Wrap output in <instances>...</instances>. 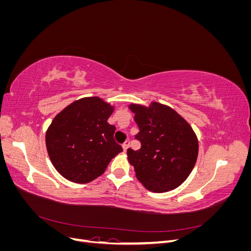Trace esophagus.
<instances>
[{
    "mask_svg": "<svg viewBox=\"0 0 251 251\" xmlns=\"http://www.w3.org/2000/svg\"><path fill=\"white\" fill-rule=\"evenodd\" d=\"M128 147H130V140H126V141L123 143V149H124V151H126Z\"/></svg>",
    "mask_w": 251,
    "mask_h": 251,
    "instance_id": "34e87169",
    "label": "esophagus"
}]
</instances>
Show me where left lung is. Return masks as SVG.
Instances as JSON below:
<instances>
[{
    "label": "left lung",
    "instance_id": "obj_1",
    "mask_svg": "<svg viewBox=\"0 0 251 251\" xmlns=\"http://www.w3.org/2000/svg\"><path fill=\"white\" fill-rule=\"evenodd\" d=\"M141 142L138 151L127 149L136 177L151 192L164 193L181 185L198 157V139L185 119L168 105L151 102L149 108L131 104Z\"/></svg>",
    "mask_w": 251,
    "mask_h": 251
}]
</instances>
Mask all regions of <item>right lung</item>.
<instances>
[{
	"label": "right lung",
	"mask_w": 251,
	"mask_h": 251,
	"mask_svg": "<svg viewBox=\"0 0 251 251\" xmlns=\"http://www.w3.org/2000/svg\"><path fill=\"white\" fill-rule=\"evenodd\" d=\"M113 107L98 97L72 102L52 120L46 133L50 160L66 179L76 183L100 177L123 148L108 123Z\"/></svg>",
	"instance_id": "right-lung-1"
}]
</instances>
